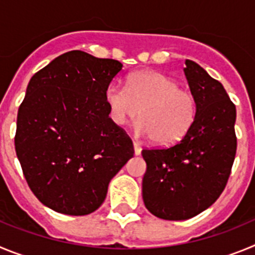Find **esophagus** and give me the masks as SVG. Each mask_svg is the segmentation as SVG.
I'll use <instances>...</instances> for the list:
<instances>
[{
    "label": "esophagus",
    "mask_w": 255,
    "mask_h": 255,
    "mask_svg": "<svg viewBox=\"0 0 255 255\" xmlns=\"http://www.w3.org/2000/svg\"><path fill=\"white\" fill-rule=\"evenodd\" d=\"M133 147H134V153H136V155H139V153H141V144L137 143V142H133Z\"/></svg>",
    "instance_id": "esophagus-1"
}]
</instances>
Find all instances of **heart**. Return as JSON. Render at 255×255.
<instances>
[{
	"label": "heart",
	"instance_id": "1",
	"mask_svg": "<svg viewBox=\"0 0 255 255\" xmlns=\"http://www.w3.org/2000/svg\"><path fill=\"white\" fill-rule=\"evenodd\" d=\"M105 102L112 122L117 126H125L141 113L137 132L152 137L160 146L182 141L194 125L198 111L193 94L157 71L132 73L127 79V88L111 84L105 91Z\"/></svg>",
	"mask_w": 255,
	"mask_h": 255
}]
</instances>
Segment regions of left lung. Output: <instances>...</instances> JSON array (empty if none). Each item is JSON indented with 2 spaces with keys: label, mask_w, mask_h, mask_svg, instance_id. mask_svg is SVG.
<instances>
[{
  "label": "left lung",
  "mask_w": 255,
  "mask_h": 255,
  "mask_svg": "<svg viewBox=\"0 0 255 255\" xmlns=\"http://www.w3.org/2000/svg\"><path fill=\"white\" fill-rule=\"evenodd\" d=\"M184 73L198 108L194 125L170 147L142 150L144 206L171 221L194 217L216 202L236 153V108L221 82L189 59Z\"/></svg>",
  "instance_id": "obj_1"
}]
</instances>
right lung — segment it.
<instances>
[{"instance_id":"obj_1","label":"right lung","mask_w":255,"mask_h":255,"mask_svg":"<svg viewBox=\"0 0 255 255\" xmlns=\"http://www.w3.org/2000/svg\"><path fill=\"white\" fill-rule=\"evenodd\" d=\"M122 67L71 50L29 81L17 113L16 155L34 196L56 212L84 216L98 210L112 178L134 153L105 102Z\"/></svg>"}]
</instances>
